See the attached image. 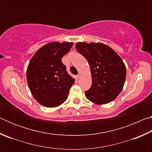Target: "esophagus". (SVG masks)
<instances>
[{"instance_id": "esophagus-1", "label": "esophagus", "mask_w": 152, "mask_h": 152, "mask_svg": "<svg viewBox=\"0 0 152 152\" xmlns=\"http://www.w3.org/2000/svg\"><path fill=\"white\" fill-rule=\"evenodd\" d=\"M80 76H81V74L79 72V73L78 74V75H77V78H78H78H80Z\"/></svg>"}]
</instances>
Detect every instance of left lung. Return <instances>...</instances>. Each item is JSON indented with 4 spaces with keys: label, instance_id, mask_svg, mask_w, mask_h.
Here are the masks:
<instances>
[{
    "label": "left lung",
    "instance_id": "1",
    "mask_svg": "<svg viewBox=\"0 0 152 152\" xmlns=\"http://www.w3.org/2000/svg\"><path fill=\"white\" fill-rule=\"evenodd\" d=\"M77 51L86 59L91 68L92 85L85 96L96 104H106L115 99L122 91L126 68L117 53L101 43L78 42Z\"/></svg>",
    "mask_w": 152,
    "mask_h": 152
}]
</instances>
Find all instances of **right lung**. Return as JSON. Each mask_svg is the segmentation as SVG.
Returning <instances> with one entry per match:
<instances>
[{
    "label": "right lung",
    "instance_id": "add662e5",
    "mask_svg": "<svg viewBox=\"0 0 152 152\" xmlns=\"http://www.w3.org/2000/svg\"><path fill=\"white\" fill-rule=\"evenodd\" d=\"M72 45V42L48 43L41 48L30 61L27 83L33 97L43 106L58 107L68 98L74 79L67 72L61 58Z\"/></svg>",
    "mask_w": 152,
    "mask_h": 152
}]
</instances>
